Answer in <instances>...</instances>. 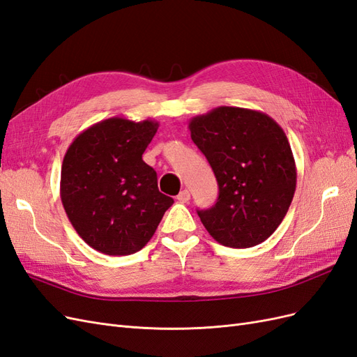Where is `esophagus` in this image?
<instances>
[{
    "instance_id": "esophagus-1",
    "label": "esophagus",
    "mask_w": 357,
    "mask_h": 357,
    "mask_svg": "<svg viewBox=\"0 0 357 357\" xmlns=\"http://www.w3.org/2000/svg\"><path fill=\"white\" fill-rule=\"evenodd\" d=\"M177 199L181 202V204H186V202H189V199H190V192L188 190V189H185V190H181L178 195H177Z\"/></svg>"
}]
</instances>
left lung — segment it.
<instances>
[{
	"label": "left lung",
	"instance_id": "8db88e82",
	"mask_svg": "<svg viewBox=\"0 0 357 357\" xmlns=\"http://www.w3.org/2000/svg\"><path fill=\"white\" fill-rule=\"evenodd\" d=\"M189 129L219 185L218 202L198 210L205 229L226 247L264 243L283 222L296 189L283 128L262 112L223 105L192 117Z\"/></svg>",
	"mask_w": 357,
	"mask_h": 357
}]
</instances>
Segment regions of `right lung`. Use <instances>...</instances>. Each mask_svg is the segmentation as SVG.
I'll use <instances>...</instances> for the list:
<instances>
[{"label":"right lung","instance_id":"add662e5","mask_svg":"<svg viewBox=\"0 0 357 357\" xmlns=\"http://www.w3.org/2000/svg\"><path fill=\"white\" fill-rule=\"evenodd\" d=\"M159 123L110 117L74 138L61 168L63 210L83 241L110 256L132 255L152 238L174 199L143 160Z\"/></svg>","mask_w":357,"mask_h":357}]
</instances>
